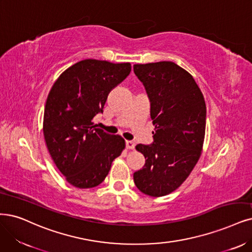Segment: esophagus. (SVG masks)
<instances>
[{
	"label": "esophagus",
	"mask_w": 252,
	"mask_h": 252,
	"mask_svg": "<svg viewBox=\"0 0 252 252\" xmlns=\"http://www.w3.org/2000/svg\"><path fill=\"white\" fill-rule=\"evenodd\" d=\"M126 146L127 150H134V148H135V142L127 140V141H126Z\"/></svg>",
	"instance_id": "esophagus-1"
}]
</instances>
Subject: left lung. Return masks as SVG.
I'll use <instances>...</instances> for the list:
<instances>
[{
    "instance_id": "8db88e82",
    "label": "left lung",
    "mask_w": 252,
    "mask_h": 252,
    "mask_svg": "<svg viewBox=\"0 0 252 252\" xmlns=\"http://www.w3.org/2000/svg\"><path fill=\"white\" fill-rule=\"evenodd\" d=\"M151 101L154 142L138 144L145 165L134 173L136 187L153 197L173 192L188 178L201 155L207 108L191 74L171 61L135 64Z\"/></svg>"
}]
</instances>
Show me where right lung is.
<instances>
[{
  "label": "right lung",
  "instance_id": "right-lung-1",
  "mask_svg": "<svg viewBox=\"0 0 252 252\" xmlns=\"http://www.w3.org/2000/svg\"><path fill=\"white\" fill-rule=\"evenodd\" d=\"M131 69L129 63L86 59L54 83L44 107L43 136L54 163L74 187L93 188L104 182L125 150L123 137L97 128L92 119L102 113L110 91Z\"/></svg>",
  "mask_w": 252,
  "mask_h": 252
}]
</instances>
